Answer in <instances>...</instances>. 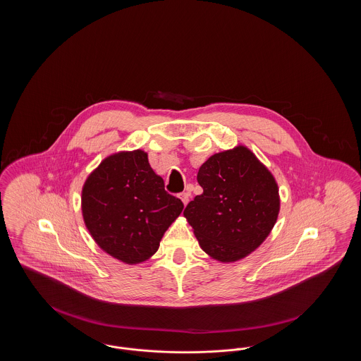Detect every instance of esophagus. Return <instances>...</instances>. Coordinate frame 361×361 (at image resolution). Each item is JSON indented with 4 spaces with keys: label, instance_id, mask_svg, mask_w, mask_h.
Segmentation results:
<instances>
[{
    "label": "esophagus",
    "instance_id": "1",
    "mask_svg": "<svg viewBox=\"0 0 361 361\" xmlns=\"http://www.w3.org/2000/svg\"><path fill=\"white\" fill-rule=\"evenodd\" d=\"M180 199H181V202L184 203V206H187L189 202L188 192H183V193H180Z\"/></svg>",
    "mask_w": 361,
    "mask_h": 361
}]
</instances>
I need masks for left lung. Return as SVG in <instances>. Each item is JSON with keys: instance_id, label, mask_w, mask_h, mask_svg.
Wrapping results in <instances>:
<instances>
[{"instance_id": "obj_1", "label": "left lung", "mask_w": 361, "mask_h": 361, "mask_svg": "<svg viewBox=\"0 0 361 361\" xmlns=\"http://www.w3.org/2000/svg\"><path fill=\"white\" fill-rule=\"evenodd\" d=\"M197 195L184 216L207 255L221 262L247 257L267 240L280 211L274 174L243 145L211 155L200 166Z\"/></svg>"}]
</instances>
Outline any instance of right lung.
<instances>
[{
    "instance_id": "add662e5",
    "label": "right lung",
    "mask_w": 361,
    "mask_h": 361,
    "mask_svg": "<svg viewBox=\"0 0 361 361\" xmlns=\"http://www.w3.org/2000/svg\"><path fill=\"white\" fill-rule=\"evenodd\" d=\"M183 208L140 149L108 155L82 187L81 209L89 234L105 253L128 265L154 255Z\"/></svg>"
}]
</instances>
